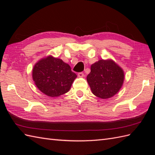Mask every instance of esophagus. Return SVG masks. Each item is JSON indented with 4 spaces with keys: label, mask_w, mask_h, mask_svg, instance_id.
<instances>
[{
    "label": "esophagus",
    "mask_w": 155,
    "mask_h": 155,
    "mask_svg": "<svg viewBox=\"0 0 155 155\" xmlns=\"http://www.w3.org/2000/svg\"><path fill=\"white\" fill-rule=\"evenodd\" d=\"M78 76L79 77H83L84 75V73L83 72H78Z\"/></svg>",
    "instance_id": "34e87169"
}]
</instances>
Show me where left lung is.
Returning <instances> with one entry per match:
<instances>
[{
  "label": "left lung",
  "instance_id": "left-lung-1",
  "mask_svg": "<svg viewBox=\"0 0 155 155\" xmlns=\"http://www.w3.org/2000/svg\"><path fill=\"white\" fill-rule=\"evenodd\" d=\"M87 79L95 96L104 99L113 97L120 90L124 72L113 61L100 60L91 65Z\"/></svg>",
  "mask_w": 155,
  "mask_h": 155
}]
</instances>
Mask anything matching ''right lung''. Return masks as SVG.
<instances>
[{
  "instance_id": "add662e5",
  "label": "right lung",
  "mask_w": 155,
  "mask_h": 155,
  "mask_svg": "<svg viewBox=\"0 0 155 155\" xmlns=\"http://www.w3.org/2000/svg\"><path fill=\"white\" fill-rule=\"evenodd\" d=\"M76 77L70 66L51 56L38 61L32 70V78L38 89L51 97L67 93Z\"/></svg>"
}]
</instances>
